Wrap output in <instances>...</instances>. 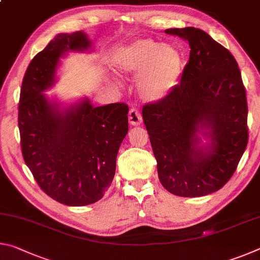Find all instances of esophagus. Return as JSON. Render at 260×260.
I'll use <instances>...</instances> for the list:
<instances>
[{
    "mask_svg": "<svg viewBox=\"0 0 260 260\" xmlns=\"http://www.w3.org/2000/svg\"><path fill=\"white\" fill-rule=\"evenodd\" d=\"M128 120L132 126H139L142 122V116L139 112V110L132 109L128 113Z\"/></svg>",
    "mask_w": 260,
    "mask_h": 260,
    "instance_id": "obj_1",
    "label": "esophagus"
}]
</instances>
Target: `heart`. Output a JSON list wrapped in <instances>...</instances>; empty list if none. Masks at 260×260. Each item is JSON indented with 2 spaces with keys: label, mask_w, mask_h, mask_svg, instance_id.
Masks as SVG:
<instances>
[{
  "label": "heart",
  "mask_w": 260,
  "mask_h": 260,
  "mask_svg": "<svg viewBox=\"0 0 260 260\" xmlns=\"http://www.w3.org/2000/svg\"><path fill=\"white\" fill-rule=\"evenodd\" d=\"M113 67L121 76L140 77V95L149 102H157L177 87L183 61L177 48L151 39H138L116 52Z\"/></svg>",
  "instance_id": "b5f03b06"
}]
</instances>
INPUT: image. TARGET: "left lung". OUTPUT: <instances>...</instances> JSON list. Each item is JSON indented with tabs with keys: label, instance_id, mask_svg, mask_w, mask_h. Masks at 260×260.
Here are the masks:
<instances>
[{
	"label": "left lung",
	"instance_id": "1",
	"mask_svg": "<svg viewBox=\"0 0 260 260\" xmlns=\"http://www.w3.org/2000/svg\"><path fill=\"white\" fill-rule=\"evenodd\" d=\"M165 33L189 43V61L180 85L165 99L144 105L143 121L162 187L181 197L205 196L225 186L245 151V89L230 50L204 30Z\"/></svg>",
	"mask_w": 260,
	"mask_h": 260
}]
</instances>
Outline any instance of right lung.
Returning <instances> with one entry per match:
<instances>
[{
    "instance_id": "right-lung-1",
    "label": "right lung",
    "mask_w": 260,
    "mask_h": 260,
    "mask_svg": "<svg viewBox=\"0 0 260 260\" xmlns=\"http://www.w3.org/2000/svg\"><path fill=\"white\" fill-rule=\"evenodd\" d=\"M82 30L59 33L30 61L18 107L20 144L35 181L52 200L69 206L93 204L116 173L118 150L128 132V107H94L88 99L63 105L45 91L57 82L60 58L89 52Z\"/></svg>"
}]
</instances>
